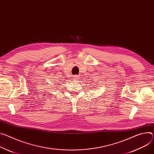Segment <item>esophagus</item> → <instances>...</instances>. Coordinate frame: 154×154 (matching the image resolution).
Returning <instances> with one entry per match:
<instances>
[{
  "label": "esophagus",
  "mask_w": 154,
  "mask_h": 154,
  "mask_svg": "<svg viewBox=\"0 0 154 154\" xmlns=\"http://www.w3.org/2000/svg\"><path fill=\"white\" fill-rule=\"evenodd\" d=\"M79 75H75L74 76V77H73V79H74V80H77L78 79H79Z\"/></svg>",
  "instance_id": "obj_1"
}]
</instances>
